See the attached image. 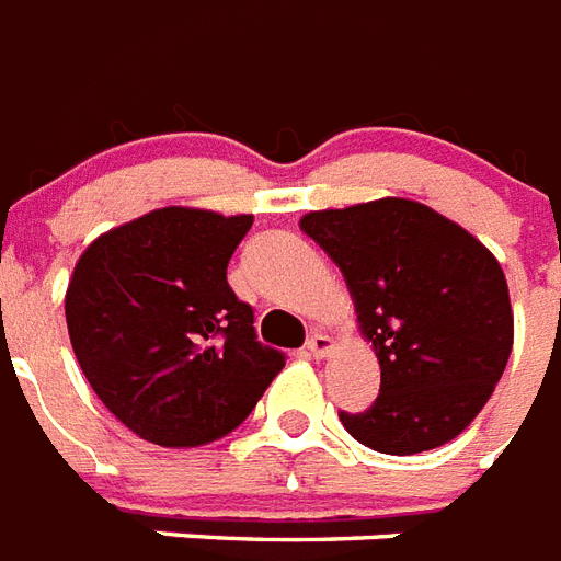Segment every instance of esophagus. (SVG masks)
I'll return each instance as SVG.
<instances>
[{"label": "esophagus", "instance_id": "1", "mask_svg": "<svg viewBox=\"0 0 561 561\" xmlns=\"http://www.w3.org/2000/svg\"><path fill=\"white\" fill-rule=\"evenodd\" d=\"M332 337H329V334H323V332H314L311 334V337H308V343H306V352L308 355H311V358H325V355H329V352H332Z\"/></svg>", "mask_w": 561, "mask_h": 561}]
</instances>
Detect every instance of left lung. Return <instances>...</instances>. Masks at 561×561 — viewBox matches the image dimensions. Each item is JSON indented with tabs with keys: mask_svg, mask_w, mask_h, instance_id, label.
<instances>
[{
	"mask_svg": "<svg viewBox=\"0 0 561 561\" xmlns=\"http://www.w3.org/2000/svg\"><path fill=\"white\" fill-rule=\"evenodd\" d=\"M306 236L341 267L360 332L381 364V392L343 427L381 454L439 448L469 427L513 352L501 264L425 203L383 197L308 211Z\"/></svg>",
	"mask_w": 561,
	"mask_h": 561,
	"instance_id": "obj_1",
	"label": "left lung"
}]
</instances>
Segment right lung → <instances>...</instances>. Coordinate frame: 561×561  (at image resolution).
<instances>
[{
	"mask_svg": "<svg viewBox=\"0 0 561 561\" xmlns=\"http://www.w3.org/2000/svg\"><path fill=\"white\" fill-rule=\"evenodd\" d=\"M250 227L253 215L165 206L95 238L75 264V358L110 413L148 443L194 448L227 436L285 367L227 282Z\"/></svg>",
	"mask_w": 561,
	"mask_h": 561,
	"instance_id": "1",
	"label": "right lung"
}]
</instances>
